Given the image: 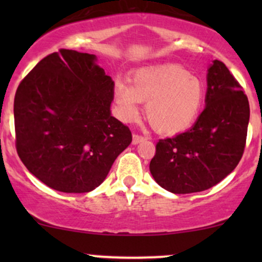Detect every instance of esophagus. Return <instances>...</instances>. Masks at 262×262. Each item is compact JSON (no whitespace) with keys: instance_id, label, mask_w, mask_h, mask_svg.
<instances>
[{"instance_id":"esophagus-1","label":"esophagus","mask_w":262,"mask_h":262,"mask_svg":"<svg viewBox=\"0 0 262 262\" xmlns=\"http://www.w3.org/2000/svg\"><path fill=\"white\" fill-rule=\"evenodd\" d=\"M146 138L143 137V135H139V134H133V144L135 145V144H139L141 143V141L145 140Z\"/></svg>"}]
</instances>
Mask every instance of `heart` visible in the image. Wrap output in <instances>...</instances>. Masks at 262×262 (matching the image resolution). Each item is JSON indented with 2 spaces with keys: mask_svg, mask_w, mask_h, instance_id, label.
<instances>
[{
  "mask_svg": "<svg viewBox=\"0 0 262 262\" xmlns=\"http://www.w3.org/2000/svg\"><path fill=\"white\" fill-rule=\"evenodd\" d=\"M206 100V86L200 77L176 65L143 69L128 81L117 79L114 101L117 114L133 122L140 114V102H146V118L161 134H177L196 122Z\"/></svg>",
  "mask_w": 262,
  "mask_h": 262,
  "instance_id": "1",
  "label": "heart"
}]
</instances>
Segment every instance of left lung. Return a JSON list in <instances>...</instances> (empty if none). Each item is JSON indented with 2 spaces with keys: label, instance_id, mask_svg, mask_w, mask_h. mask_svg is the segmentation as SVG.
<instances>
[{
  "label": "left lung",
  "instance_id": "obj_1",
  "mask_svg": "<svg viewBox=\"0 0 262 262\" xmlns=\"http://www.w3.org/2000/svg\"><path fill=\"white\" fill-rule=\"evenodd\" d=\"M250 107L243 87L219 60L207 74L206 107L193 127L160 139L150 172L177 194L215 186L236 167L245 149Z\"/></svg>",
  "mask_w": 262,
  "mask_h": 262
}]
</instances>
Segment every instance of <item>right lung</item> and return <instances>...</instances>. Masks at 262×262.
<instances>
[{
    "label": "right lung",
    "mask_w": 262,
    "mask_h": 262,
    "mask_svg": "<svg viewBox=\"0 0 262 262\" xmlns=\"http://www.w3.org/2000/svg\"><path fill=\"white\" fill-rule=\"evenodd\" d=\"M96 55L60 49L41 59L14 96L18 156L38 180L66 193L104 181L132 133L111 114L114 82Z\"/></svg>",
    "instance_id": "1"
}]
</instances>
